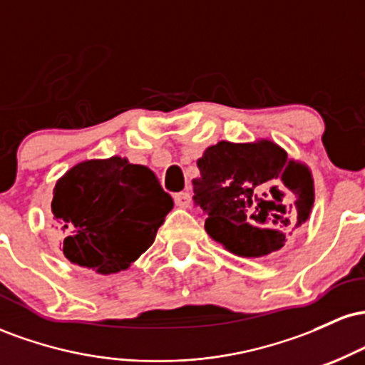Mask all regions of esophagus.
<instances>
[{
	"instance_id": "obj_1",
	"label": "esophagus",
	"mask_w": 365,
	"mask_h": 365,
	"mask_svg": "<svg viewBox=\"0 0 365 365\" xmlns=\"http://www.w3.org/2000/svg\"><path fill=\"white\" fill-rule=\"evenodd\" d=\"M173 199H175V204H177L178 207L190 206V195H188L187 192H178V194L173 195Z\"/></svg>"
}]
</instances>
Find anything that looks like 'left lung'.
Listing matches in <instances>:
<instances>
[{
	"instance_id": "left-lung-1",
	"label": "left lung",
	"mask_w": 365,
	"mask_h": 365,
	"mask_svg": "<svg viewBox=\"0 0 365 365\" xmlns=\"http://www.w3.org/2000/svg\"><path fill=\"white\" fill-rule=\"evenodd\" d=\"M195 202L212 240L240 257L276 252L311 217L312 171L269 139L220 140L197 159Z\"/></svg>"
}]
</instances>
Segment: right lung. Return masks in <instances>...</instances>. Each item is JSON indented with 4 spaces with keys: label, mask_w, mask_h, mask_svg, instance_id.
Returning a JSON list of instances; mask_svg holds the SVG:
<instances>
[{
    "label": "right lung",
    "mask_w": 365,
    "mask_h": 365,
    "mask_svg": "<svg viewBox=\"0 0 365 365\" xmlns=\"http://www.w3.org/2000/svg\"><path fill=\"white\" fill-rule=\"evenodd\" d=\"M171 209L156 175L121 156L77 163L58 178L51 202L65 257L98 274L135 262Z\"/></svg>",
    "instance_id": "add662e5"
}]
</instances>
